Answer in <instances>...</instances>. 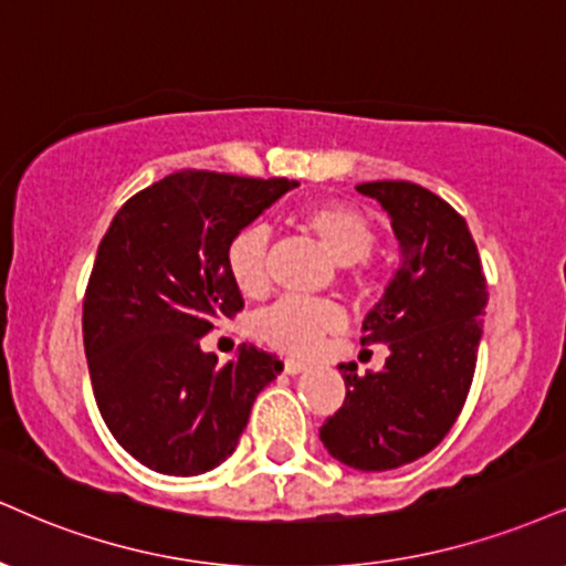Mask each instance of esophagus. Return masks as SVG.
Instances as JSON below:
<instances>
[{"mask_svg": "<svg viewBox=\"0 0 566 566\" xmlns=\"http://www.w3.org/2000/svg\"><path fill=\"white\" fill-rule=\"evenodd\" d=\"M305 369H308V364H305V360L284 358V371H287V374H303Z\"/></svg>", "mask_w": 566, "mask_h": 566, "instance_id": "esophagus-1", "label": "esophagus"}]
</instances>
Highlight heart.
Listing matches in <instances>:
<instances>
[{"label": "heart", "instance_id": "heart-1", "mask_svg": "<svg viewBox=\"0 0 566 566\" xmlns=\"http://www.w3.org/2000/svg\"><path fill=\"white\" fill-rule=\"evenodd\" d=\"M301 227L316 237L318 244L339 265H356L371 253L377 231L358 208L345 202H313L301 213ZM265 248L269 237L261 227L244 229L227 248V269L234 287L242 295H263L269 287L265 274ZM343 326V313L337 305L322 301H297L284 297L258 313L255 337L271 348L311 356L322 343Z\"/></svg>", "mask_w": 566, "mask_h": 566}]
</instances>
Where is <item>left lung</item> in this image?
I'll list each match as a JSON object with an SVG mask.
<instances>
[{"mask_svg": "<svg viewBox=\"0 0 566 566\" xmlns=\"http://www.w3.org/2000/svg\"><path fill=\"white\" fill-rule=\"evenodd\" d=\"M387 216L400 263L366 313L360 343H387L379 371L339 364L345 400L318 430L339 464L387 472L430 453L453 427L478 364L488 284L467 221L411 181L358 184Z\"/></svg>", "mask_w": 566, "mask_h": 566, "instance_id": "left-lung-1", "label": "left lung"}]
</instances>
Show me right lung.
Returning a JSON list of instances; mask_svg holds the SVG:
<instances>
[{
    "instance_id": "right-lung-1",
    "label": "right lung",
    "mask_w": 566,
    "mask_h": 566,
    "mask_svg": "<svg viewBox=\"0 0 566 566\" xmlns=\"http://www.w3.org/2000/svg\"><path fill=\"white\" fill-rule=\"evenodd\" d=\"M295 187L176 171L136 192L102 237L84 301L88 377L107 430L153 472L195 478L227 461L284 369L255 345L218 364L200 337L242 308L229 242Z\"/></svg>"
}]
</instances>
